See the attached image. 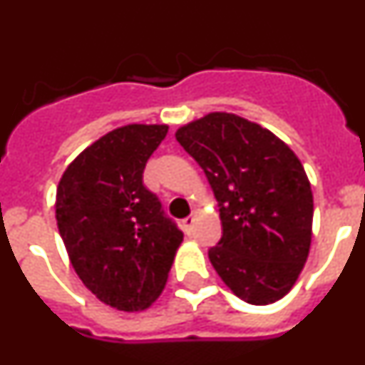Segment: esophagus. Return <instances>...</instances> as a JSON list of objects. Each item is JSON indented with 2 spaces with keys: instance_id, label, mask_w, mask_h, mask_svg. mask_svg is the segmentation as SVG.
Wrapping results in <instances>:
<instances>
[{
  "instance_id": "1",
  "label": "esophagus",
  "mask_w": 365,
  "mask_h": 365,
  "mask_svg": "<svg viewBox=\"0 0 365 365\" xmlns=\"http://www.w3.org/2000/svg\"><path fill=\"white\" fill-rule=\"evenodd\" d=\"M193 221H195V219H193V217H185V219H182V230H185L186 234H190V232H192Z\"/></svg>"
}]
</instances>
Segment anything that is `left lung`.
<instances>
[{
  "instance_id": "obj_1",
  "label": "left lung",
  "mask_w": 365,
  "mask_h": 365,
  "mask_svg": "<svg viewBox=\"0 0 365 365\" xmlns=\"http://www.w3.org/2000/svg\"><path fill=\"white\" fill-rule=\"evenodd\" d=\"M175 138L217 201L222 235L208 250L214 269L247 303L278 302L311 247L312 192L299 159L269 130L230 113H210Z\"/></svg>"
}]
</instances>
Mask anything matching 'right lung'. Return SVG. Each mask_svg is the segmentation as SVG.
Segmentation results:
<instances>
[{"instance_id": "add662e5", "label": "right lung", "mask_w": 365, "mask_h": 365, "mask_svg": "<svg viewBox=\"0 0 365 365\" xmlns=\"http://www.w3.org/2000/svg\"><path fill=\"white\" fill-rule=\"evenodd\" d=\"M168 125L131 124L98 138L63 173L56 221L83 285L118 311L146 309L182 241L143 173Z\"/></svg>"}]
</instances>
